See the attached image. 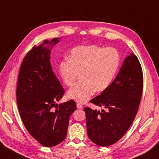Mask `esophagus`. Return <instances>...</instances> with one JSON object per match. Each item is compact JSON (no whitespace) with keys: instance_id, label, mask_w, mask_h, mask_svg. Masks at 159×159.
<instances>
[{"instance_id":"1","label":"esophagus","mask_w":159,"mask_h":159,"mask_svg":"<svg viewBox=\"0 0 159 159\" xmlns=\"http://www.w3.org/2000/svg\"><path fill=\"white\" fill-rule=\"evenodd\" d=\"M76 107H77L78 109H82L83 107V105L80 104V103H79H79L76 104Z\"/></svg>"}]
</instances>
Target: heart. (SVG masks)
Wrapping results in <instances>:
<instances>
[{
    "mask_svg": "<svg viewBox=\"0 0 159 159\" xmlns=\"http://www.w3.org/2000/svg\"><path fill=\"white\" fill-rule=\"evenodd\" d=\"M120 61L119 52L114 48L89 45L73 48L69 59H63L58 66L61 79L68 87L73 85L80 73L81 80L68 91V98L85 102L95 91L107 89L114 79Z\"/></svg>",
    "mask_w": 159,
    "mask_h": 159,
    "instance_id": "b5f03b06",
    "label": "heart"
}]
</instances>
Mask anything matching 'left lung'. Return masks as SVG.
Returning a JSON list of instances; mask_svg holds the SVG:
<instances>
[{"mask_svg":"<svg viewBox=\"0 0 159 159\" xmlns=\"http://www.w3.org/2000/svg\"><path fill=\"white\" fill-rule=\"evenodd\" d=\"M143 76L141 63L132 53L124 60L109 88L89 102L105 110L86 107L87 132L95 144L109 146L123 137L133 123L141 102Z\"/></svg>","mask_w":159,"mask_h":159,"instance_id":"1","label":"left lung"}]
</instances>
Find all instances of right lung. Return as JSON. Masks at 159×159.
I'll return each mask as SVG.
<instances>
[{"label":"right lung","instance_id":"obj_1","mask_svg":"<svg viewBox=\"0 0 159 159\" xmlns=\"http://www.w3.org/2000/svg\"><path fill=\"white\" fill-rule=\"evenodd\" d=\"M58 42L57 38L45 40L27 53L20 68L16 89L18 108L25 127L48 148L66 138L70 116L76 110L73 100L56 104L65 93L50 64V49Z\"/></svg>","mask_w":159,"mask_h":159}]
</instances>
